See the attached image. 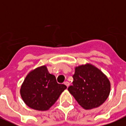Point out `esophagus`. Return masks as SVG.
I'll use <instances>...</instances> for the list:
<instances>
[{
    "instance_id": "1",
    "label": "esophagus",
    "mask_w": 126,
    "mask_h": 126,
    "mask_svg": "<svg viewBox=\"0 0 126 126\" xmlns=\"http://www.w3.org/2000/svg\"><path fill=\"white\" fill-rule=\"evenodd\" d=\"M64 83V85H66V86H67V87H69V85H70V83L68 82V81H65Z\"/></svg>"
}]
</instances>
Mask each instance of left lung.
I'll return each mask as SVG.
<instances>
[{"mask_svg":"<svg viewBox=\"0 0 126 126\" xmlns=\"http://www.w3.org/2000/svg\"><path fill=\"white\" fill-rule=\"evenodd\" d=\"M73 78L68 91L85 110L100 107L109 97L110 82L107 76L94 65L87 63L76 66Z\"/></svg>","mask_w":126,"mask_h":126,"instance_id":"left-lung-1","label":"left lung"}]
</instances>
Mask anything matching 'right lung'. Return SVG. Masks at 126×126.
<instances>
[{
    "label": "right lung",
    "instance_id": "1",
    "mask_svg": "<svg viewBox=\"0 0 126 126\" xmlns=\"http://www.w3.org/2000/svg\"><path fill=\"white\" fill-rule=\"evenodd\" d=\"M67 87L56 82L45 65L30 71L21 84L20 94L27 106L36 110L45 111L56 103Z\"/></svg>",
    "mask_w": 126,
    "mask_h": 126
}]
</instances>
